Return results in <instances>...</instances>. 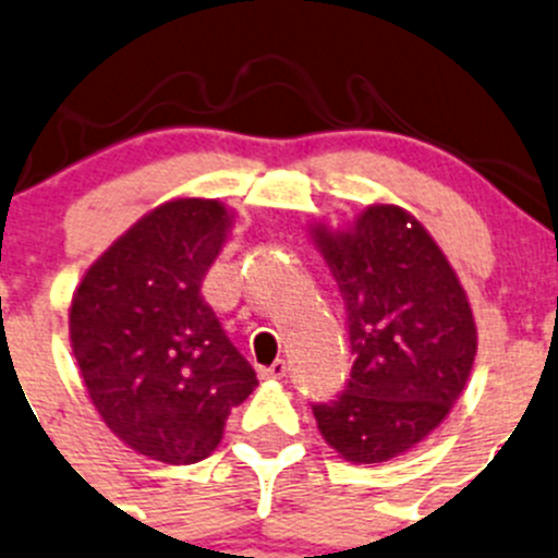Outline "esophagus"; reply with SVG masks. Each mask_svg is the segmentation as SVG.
I'll return each mask as SVG.
<instances>
[{
    "label": "esophagus",
    "instance_id": "esophagus-1",
    "mask_svg": "<svg viewBox=\"0 0 558 558\" xmlns=\"http://www.w3.org/2000/svg\"><path fill=\"white\" fill-rule=\"evenodd\" d=\"M286 372H289V366H286V361H275L272 366L259 368V377H262V379H283Z\"/></svg>",
    "mask_w": 558,
    "mask_h": 558
}]
</instances>
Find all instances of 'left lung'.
Masks as SVG:
<instances>
[{
  "mask_svg": "<svg viewBox=\"0 0 558 558\" xmlns=\"http://www.w3.org/2000/svg\"><path fill=\"white\" fill-rule=\"evenodd\" d=\"M348 310L353 368L315 403L320 436L353 465L387 462L430 436L465 390L478 331L460 278L401 205H366L348 227H310Z\"/></svg>",
  "mask_w": 558,
  "mask_h": 558,
  "instance_id": "1",
  "label": "left lung"
}]
</instances>
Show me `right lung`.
<instances>
[{"label":"right lung","instance_id":"obj_1","mask_svg":"<svg viewBox=\"0 0 558 558\" xmlns=\"http://www.w3.org/2000/svg\"><path fill=\"white\" fill-rule=\"evenodd\" d=\"M230 227L219 201L157 205L87 267L69 307L96 412L122 444L166 465L205 460L259 385L201 294Z\"/></svg>","mask_w":558,"mask_h":558}]
</instances>
